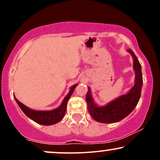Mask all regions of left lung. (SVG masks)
Returning <instances> with one entry per match:
<instances>
[{
    "label": "left lung",
    "instance_id": "8db88e82",
    "mask_svg": "<svg viewBox=\"0 0 160 160\" xmlns=\"http://www.w3.org/2000/svg\"><path fill=\"white\" fill-rule=\"evenodd\" d=\"M127 51L133 58V68L135 72V85L126 95H122L108 103L107 105L98 107L94 102L90 88L88 87L86 100L88 111L95 120L104 123H113L120 121L131 113L138 103L143 84L141 65L131 49Z\"/></svg>",
    "mask_w": 160,
    "mask_h": 160
}]
</instances>
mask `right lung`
I'll list each match as a JSON object with an SVG mask.
<instances>
[{
    "mask_svg": "<svg viewBox=\"0 0 160 160\" xmlns=\"http://www.w3.org/2000/svg\"><path fill=\"white\" fill-rule=\"evenodd\" d=\"M77 86H78V84H75V85L71 86L68 94L66 95L65 98H64L61 105L56 109L52 110V111H34V110L30 109L29 108L26 107L25 104L20 102L15 96H14V98H15L16 102H17L18 105L22 109V111L24 112V113L27 117H28L29 118L32 119L33 121H34L38 124L43 125V126H50V125L56 124L62 120V118L65 114L66 109H67L68 102L70 97L71 96Z\"/></svg>",
    "mask_w": 160,
    "mask_h": 160,
    "instance_id": "right-lung-1",
    "label": "right lung"
}]
</instances>
